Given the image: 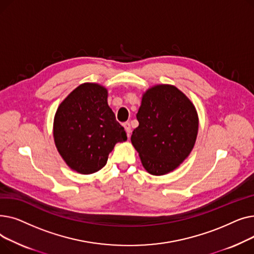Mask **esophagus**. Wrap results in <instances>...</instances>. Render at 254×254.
Masks as SVG:
<instances>
[{"label": "esophagus", "instance_id": "obj_1", "mask_svg": "<svg viewBox=\"0 0 254 254\" xmlns=\"http://www.w3.org/2000/svg\"><path fill=\"white\" fill-rule=\"evenodd\" d=\"M124 127H125V129L127 130V137L129 138V137H130V131H131V128H130V125H129V123H125V124H124Z\"/></svg>", "mask_w": 254, "mask_h": 254}]
</instances>
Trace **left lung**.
I'll list each match as a JSON object with an SVG mask.
<instances>
[{"mask_svg":"<svg viewBox=\"0 0 254 254\" xmlns=\"http://www.w3.org/2000/svg\"><path fill=\"white\" fill-rule=\"evenodd\" d=\"M137 119L139 127L130 141L149 174H168L189 157L198 116L192 102L176 86L156 84L144 91Z\"/></svg>","mask_w":254,"mask_h":254,"instance_id":"1","label":"left lung"}]
</instances>
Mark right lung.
Returning a JSON list of instances; mask_svg holds the SVG:
<instances>
[{
	"label": "right lung",
	"instance_id": "obj_1",
	"mask_svg": "<svg viewBox=\"0 0 254 254\" xmlns=\"http://www.w3.org/2000/svg\"><path fill=\"white\" fill-rule=\"evenodd\" d=\"M53 139L68 167L89 175L101 170L115 144L127 137L108 105V89L86 82L71 91L58 107Z\"/></svg>",
	"mask_w": 254,
	"mask_h": 254
}]
</instances>
